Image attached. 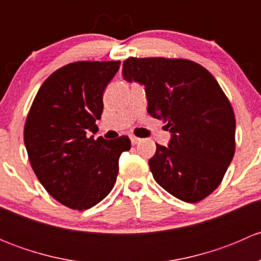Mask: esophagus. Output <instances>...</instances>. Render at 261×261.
Masks as SVG:
<instances>
[{"label":"esophagus","mask_w":261,"mask_h":261,"mask_svg":"<svg viewBox=\"0 0 261 261\" xmlns=\"http://www.w3.org/2000/svg\"><path fill=\"white\" fill-rule=\"evenodd\" d=\"M130 140H131V144H133V145H135V144L140 143V139L136 138V136H133V135L130 136Z\"/></svg>","instance_id":"obj_1"}]
</instances>
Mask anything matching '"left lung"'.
Listing matches in <instances>:
<instances>
[{"label": "left lung", "mask_w": 261, "mask_h": 261, "mask_svg": "<svg viewBox=\"0 0 261 261\" xmlns=\"http://www.w3.org/2000/svg\"><path fill=\"white\" fill-rule=\"evenodd\" d=\"M122 75L145 86L147 112L172 133L149 160L155 181L180 201L196 203L223 179L235 154L236 120L227 96L201 64L178 58H128Z\"/></svg>", "instance_id": "obj_1"}]
</instances>
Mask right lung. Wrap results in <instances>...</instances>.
Here are the masks:
<instances>
[{
	"mask_svg": "<svg viewBox=\"0 0 261 261\" xmlns=\"http://www.w3.org/2000/svg\"><path fill=\"white\" fill-rule=\"evenodd\" d=\"M121 63L74 62L55 70L34 98L23 141L31 168L46 192L72 210H88L114 188L127 136L94 140L103 91Z\"/></svg>",
	"mask_w": 261,
	"mask_h": 261,
	"instance_id": "obj_1",
	"label": "right lung"
}]
</instances>
